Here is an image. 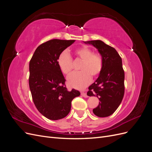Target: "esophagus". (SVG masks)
<instances>
[{"label":"esophagus","instance_id":"obj_1","mask_svg":"<svg viewBox=\"0 0 152 152\" xmlns=\"http://www.w3.org/2000/svg\"><path fill=\"white\" fill-rule=\"evenodd\" d=\"M81 95L83 96V97H84V98H87V94L86 93H81Z\"/></svg>","mask_w":152,"mask_h":152}]
</instances>
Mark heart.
<instances>
[{
    "label": "heart",
    "mask_w": 152,
    "mask_h": 152,
    "mask_svg": "<svg viewBox=\"0 0 152 152\" xmlns=\"http://www.w3.org/2000/svg\"><path fill=\"white\" fill-rule=\"evenodd\" d=\"M77 58L82 61L79 72L74 73L68 77V82L70 86L82 89L88 84L93 77H98L103 68V59L99 54L94 53L87 46H83L75 50ZM58 65L61 71L66 75H70L73 71V60L67 52L59 54Z\"/></svg>",
    "instance_id": "obj_1"
}]
</instances>
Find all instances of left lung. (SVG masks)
<instances>
[{
  "mask_svg": "<svg viewBox=\"0 0 152 152\" xmlns=\"http://www.w3.org/2000/svg\"><path fill=\"white\" fill-rule=\"evenodd\" d=\"M98 50L103 59V68L99 77L89 87L87 94L97 96L99 105L93 112L99 117L111 115L121 103L124 94V71L122 58L113 48L99 40L84 42Z\"/></svg>",
  "mask_w": 152,
  "mask_h": 152,
  "instance_id": "left-lung-1",
  "label": "left lung"
}]
</instances>
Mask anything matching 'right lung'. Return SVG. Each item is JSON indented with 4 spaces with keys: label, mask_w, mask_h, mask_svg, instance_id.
Listing matches in <instances>:
<instances>
[{
    "label": "right lung",
    "mask_w": 152,
    "mask_h": 152,
    "mask_svg": "<svg viewBox=\"0 0 152 152\" xmlns=\"http://www.w3.org/2000/svg\"><path fill=\"white\" fill-rule=\"evenodd\" d=\"M75 40L53 39L36 49L29 64V86L35 107L50 120L65 117L71 109L73 99L80 96L79 91H68L65 79L59 69V54Z\"/></svg>",
    "instance_id": "1"
}]
</instances>
